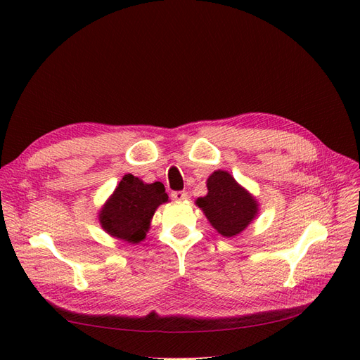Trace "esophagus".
Segmentation results:
<instances>
[{
    "label": "esophagus",
    "instance_id": "1",
    "mask_svg": "<svg viewBox=\"0 0 360 360\" xmlns=\"http://www.w3.org/2000/svg\"><path fill=\"white\" fill-rule=\"evenodd\" d=\"M171 197H172V200H176V201H186L188 193L186 192H172Z\"/></svg>",
    "mask_w": 360,
    "mask_h": 360
}]
</instances>
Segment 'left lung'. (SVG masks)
I'll return each mask as SVG.
<instances>
[{
    "label": "left lung",
    "instance_id": "8db88e82",
    "mask_svg": "<svg viewBox=\"0 0 360 360\" xmlns=\"http://www.w3.org/2000/svg\"><path fill=\"white\" fill-rule=\"evenodd\" d=\"M222 237L243 233L258 216L257 198L228 171L217 169L207 179V195L195 201Z\"/></svg>",
    "mask_w": 360,
    "mask_h": 360
}]
</instances>
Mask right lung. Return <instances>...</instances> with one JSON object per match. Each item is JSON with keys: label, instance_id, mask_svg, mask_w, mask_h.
I'll return each mask as SVG.
<instances>
[{"label": "right lung", "instance_id": "1", "mask_svg": "<svg viewBox=\"0 0 360 360\" xmlns=\"http://www.w3.org/2000/svg\"><path fill=\"white\" fill-rule=\"evenodd\" d=\"M163 202H168V195L160 181L146 183L124 174L97 217L106 234L136 245L146 238L153 214Z\"/></svg>", "mask_w": 360, "mask_h": 360}]
</instances>
